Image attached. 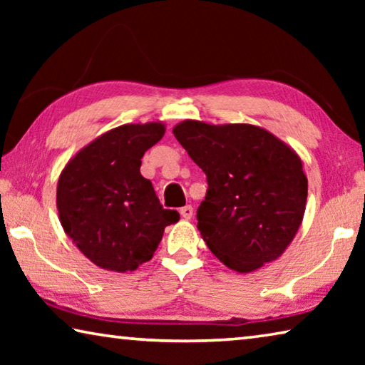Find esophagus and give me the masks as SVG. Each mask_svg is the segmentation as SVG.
Segmentation results:
<instances>
[{
    "instance_id": "obj_1",
    "label": "esophagus",
    "mask_w": 365,
    "mask_h": 365,
    "mask_svg": "<svg viewBox=\"0 0 365 365\" xmlns=\"http://www.w3.org/2000/svg\"><path fill=\"white\" fill-rule=\"evenodd\" d=\"M180 215H182V217H183L185 220L191 219V215H193V207H191V206L182 207V209H180Z\"/></svg>"
}]
</instances>
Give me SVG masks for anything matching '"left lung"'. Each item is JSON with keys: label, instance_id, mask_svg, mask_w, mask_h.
<instances>
[{"label": "left lung", "instance_id": "1", "mask_svg": "<svg viewBox=\"0 0 365 365\" xmlns=\"http://www.w3.org/2000/svg\"><path fill=\"white\" fill-rule=\"evenodd\" d=\"M172 132L207 177L196 219L212 255L240 274L279 259L306 211L307 177L298 153L251 123L187 119Z\"/></svg>", "mask_w": 365, "mask_h": 365}]
</instances>
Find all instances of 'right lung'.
Masks as SVG:
<instances>
[{"instance_id": "1", "label": "right lung", "mask_w": 365, "mask_h": 365, "mask_svg": "<svg viewBox=\"0 0 365 365\" xmlns=\"http://www.w3.org/2000/svg\"><path fill=\"white\" fill-rule=\"evenodd\" d=\"M164 133L163 122L119 125L83 146L61 172V225L98 267L137 270L153 257L164 228L180 219L163 209L153 183L140 174L141 158Z\"/></svg>"}]
</instances>
